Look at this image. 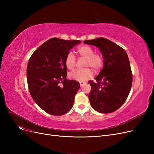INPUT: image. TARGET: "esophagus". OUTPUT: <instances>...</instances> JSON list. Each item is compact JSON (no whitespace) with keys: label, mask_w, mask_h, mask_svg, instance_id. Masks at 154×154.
<instances>
[{"label":"esophagus","mask_w":154,"mask_h":154,"mask_svg":"<svg viewBox=\"0 0 154 154\" xmlns=\"http://www.w3.org/2000/svg\"><path fill=\"white\" fill-rule=\"evenodd\" d=\"M85 84V83L84 82H80V86L81 87H82L83 85Z\"/></svg>","instance_id":"esophagus-1"}]
</instances>
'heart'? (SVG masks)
Returning <instances> with one entry per match:
<instances>
[{"label": "heart", "instance_id": "1", "mask_svg": "<svg viewBox=\"0 0 154 154\" xmlns=\"http://www.w3.org/2000/svg\"><path fill=\"white\" fill-rule=\"evenodd\" d=\"M77 51L81 57L85 58L84 67H91L94 71H98L103 65V57L100 53H94V49L91 46L87 45L78 47ZM65 64L69 70H73L75 67L76 59L72 52H69L65 59ZM92 75L90 69L85 68L81 70H76L69 74V78L72 80L78 82H85Z\"/></svg>", "mask_w": 154, "mask_h": 154}]
</instances>
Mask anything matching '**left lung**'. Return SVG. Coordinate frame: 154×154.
<instances>
[{
	"label": "left lung",
	"instance_id": "left-lung-1",
	"mask_svg": "<svg viewBox=\"0 0 154 154\" xmlns=\"http://www.w3.org/2000/svg\"><path fill=\"white\" fill-rule=\"evenodd\" d=\"M83 43L94 45L103 57V67L96 77V82H88L91 106L100 113L108 114L118 109L127 100L132 83V74L127 53L120 46L100 37Z\"/></svg>",
	"mask_w": 154,
	"mask_h": 154
}]
</instances>
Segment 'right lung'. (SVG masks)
<instances>
[{
  "label": "right lung",
  "mask_w": 154,
  "mask_h": 154,
  "mask_svg": "<svg viewBox=\"0 0 154 154\" xmlns=\"http://www.w3.org/2000/svg\"><path fill=\"white\" fill-rule=\"evenodd\" d=\"M80 40L53 38L32 53L27 67V81L35 103L46 112L65 114L72 109L79 82L66 78L65 59L69 50Z\"/></svg>",
  "instance_id": "right-lung-1"
}]
</instances>
